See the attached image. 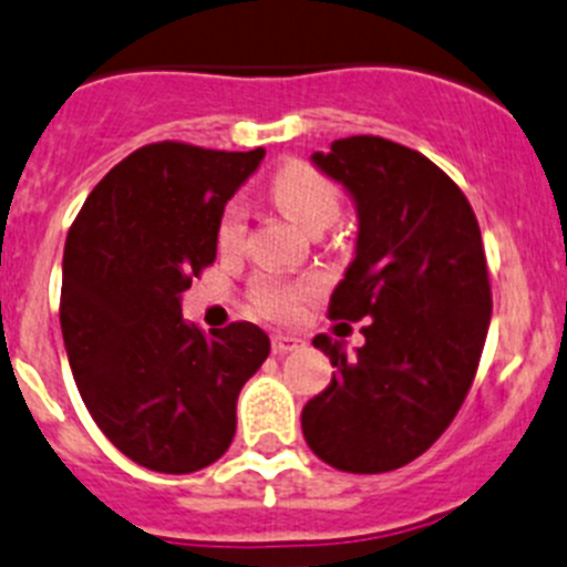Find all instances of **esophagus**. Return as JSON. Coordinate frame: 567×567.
Listing matches in <instances>:
<instances>
[{
    "mask_svg": "<svg viewBox=\"0 0 567 567\" xmlns=\"http://www.w3.org/2000/svg\"><path fill=\"white\" fill-rule=\"evenodd\" d=\"M271 347L279 355H288V352H296V349L305 347V338L290 336V332H277V336L271 338Z\"/></svg>",
    "mask_w": 567,
    "mask_h": 567,
    "instance_id": "obj_1",
    "label": "esophagus"
}]
</instances>
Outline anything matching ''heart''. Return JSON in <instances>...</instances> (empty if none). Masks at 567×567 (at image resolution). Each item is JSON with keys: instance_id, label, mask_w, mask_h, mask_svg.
<instances>
[{"instance_id": "1", "label": "heart", "mask_w": 567, "mask_h": 567, "mask_svg": "<svg viewBox=\"0 0 567 567\" xmlns=\"http://www.w3.org/2000/svg\"><path fill=\"white\" fill-rule=\"evenodd\" d=\"M274 198L282 212L301 229H324L341 212V189L336 182L310 164H288L274 176ZM248 212L243 200H229L218 220V246L224 251H237L246 237ZM313 282L310 279L259 277L251 285L254 313L271 321H290L299 316L301 301L308 299Z\"/></svg>"}]
</instances>
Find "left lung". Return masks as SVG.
I'll return each mask as SVG.
<instances>
[{
  "label": "left lung",
  "mask_w": 567,
  "mask_h": 567,
  "mask_svg": "<svg viewBox=\"0 0 567 567\" xmlns=\"http://www.w3.org/2000/svg\"><path fill=\"white\" fill-rule=\"evenodd\" d=\"M358 204V246L332 321L372 319L358 358L316 336L336 374L301 411L310 451L343 473H389L431 447L478 372L492 316L478 220L444 171L383 136L313 153Z\"/></svg>",
  "instance_id": "8db88e82"
}]
</instances>
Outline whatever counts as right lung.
Returning a JSON list of instances; mask_svg holds the SVG:
<instances>
[{
    "label": "right lung",
    "mask_w": 567,
    "mask_h": 567,
    "mask_svg": "<svg viewBox=\"0 0 567 567\" xmlns=\"http://www.w3.org/2000/svg\"><path fill=\"white\" fill-rule=\"evenodd\" d=\"M262 156L153 142L105 173L66 235L61 332L78 391L116 451L156 473L229 451L237 394L271 352L248 321L204 336L182 319L220 212Z\"/></svg>",
    "instance_id": "1"
}]
</instances>
